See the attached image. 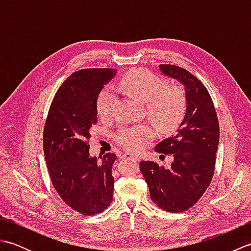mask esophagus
<instances>
[{
    "instance_id": "obj_1",
    "label": "esophagus",
    "mask_w": 251,
    "mask_h": 251,
    "mask_svg": "<svg viewBox=\"0 0 251 251\" xmlns=\"http://www.w3.org/2000/svg\"><path fill=\"white\" fill-rule=\"evenodd\" d=\"M123 157L127 159H134V161H139L140 157L134 153H124L123 154Z\"/></svg>"
}]
</instances>
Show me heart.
Segmentation results:
<instances>
[{
  "label": "heart",
  "mask_w": 251,
  "mask_h": 251,
  "mask_svg": "<svg viewBox=\"0 0 251 251\" xmlns=\"http://www.w3.org/2000/svg\"><path fill=\"white\" fill-rule=\"evenodd\" d=\"M120 86L131 98L146 102L147 116L161 132L173 131L182 122L186 112V97L182 87L166 84L163 78L146 69L127 72L122 77ZM116 103L114 89L105 86L98 96V114L102 119H109L114 113ZM153 137L152 127L141 124L124 127L117 132L115 139L127 150L139 151Z\"/></svg>",
  "instance_id": "obj_1"
}]
</instances>
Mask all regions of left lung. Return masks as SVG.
<instances>
[{
	"mask_svg": "<svg viewBox=\"0 0 251 251\" xmlns=\"http://www.w3.org/2000/svg\"><path fill=\"white\" fill-rule=\"evenodd\" d=\"M159 69L164 75L184 86L186 112L176 136L155 147L158 153L172 154V166L165 168L141 161L140 170L152 201L165 211L176 214L199 201L211 182L219 145V122L210 95L199 78L174 65H159Z\"/></svg>",
	"mask_w": 251,
	"mask_h": 251,
	"instance_id": "1",
	"label": "left lung"
}]
</instances>
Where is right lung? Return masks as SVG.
I'll list each match as a JSON object with an SVG mask.
<instances>
[{"label":"right lung","mask_w":251,"mask_h":251,"mask_svg":"<svg viewBox=\"0 0 251 251\" xmlns=\"http://www.w3.org/2000/svg\"><path fill=\"white\" fill-rule=\"evenodd\" d=\"M115 73L108 68L72 73L56 93L45 122L43 149L51 183L68 206L86 216L103 211L113 199L116 155L92 157L88 140L98 120V96Z\"/></svg>","instance_id":"obj_1"}]
</instances>
